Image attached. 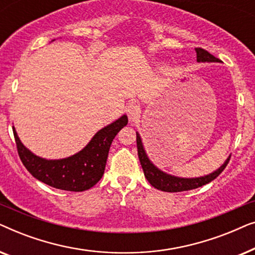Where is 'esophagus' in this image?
Wrapping results in <instances>:
<instances>
[{
  "label": "esophagus",
  "mask_w": 255,
  "mask_h": 255,
  "mask_svg": "<svg viewBox=\"0 0 255 255\" xmlns=\"http://www.w3.org/2000/svg\"><path fill=\"white\" fill-rule=\"evenodd\" d=\"M140 113H141V109H140V106H139L138 103L131 102L127 107V114L131 121H133V122L137 121L138 118L140 117Z\"/></svg>",
  "instance_id": "1"
}]
</instances>
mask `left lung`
<instances>
[{
  "label": "left lung",
  "mask_w": 255,
  "mask_h": 255,
  "mask_svg": "<svg viewBox=\"0 0 255 255\" xmlns=\"http://www.w3.org/2000/svg\"><path fill=\"white\" fill-rule=\"evenodd\" d=\"M195 51H196L197 55V62H221L218 58L214 57V55L209 53L208 51L203 50V48H195ZM135 133H137V148L139 161H140L142 170H144L145 177L153 187L156 188V189L161 191H167V193H177V191L196 189L198 187H202L204 186V184L211 182L212 180H215L216 177L224 170L226 165L229 163L230 156H231L229 155L228 159L225 160L224 163H223L219 168L214 170V172L210 174H207V175L198 177L175 176L172 175V174L163 172V170L158 168V167L151 161V159L148 158L147 153L145 151L140 134H139V132H135Z\"/></svg>",
  "instance_id": "left-lung-1"
}]
</instances>
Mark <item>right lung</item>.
Segmentation results:
<instances>
[{"mask_svg":"<svg viewBox=\"0 0 255 255\" xmlns=\"http://www.w3.org/2000/svg\"><path fill=\"white\" fill-rule=\"evenodd\" d=\"M128 124V116L118 118L97 131L75 154L62 159H45L23 145L12 127L19 158L32 176L48 186L67 191H85L103 176L109 149L116 134Z\"/></svg>","mask_w":255,"mask_h":255,"instance_id":"1","label":"right lung"}]
</instances>
